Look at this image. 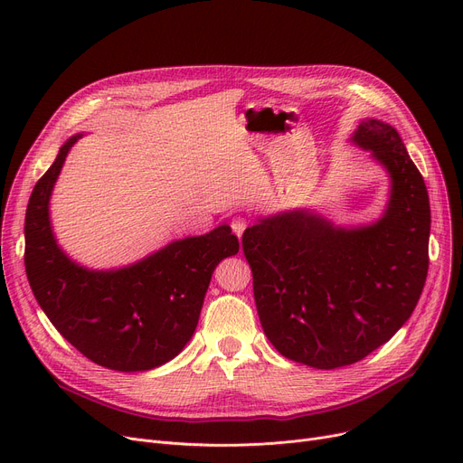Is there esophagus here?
I'll list each match as a JSON object with an SVG mask.
<instances>
[{"mask_svg":"<svg viewBox=\"0 0 463 463\" xmlns=\"http://www.w3.org/2000/svg\"><path fill=\"white\" fill-rule=\"evenodd\" d=\"M248 225H250V222H248V219L246 217H234L232 219V222H231V229H232V232L240 238L241 234H244V231L248 229Z\"/></svg>","mask_w":463,"mask_h":463,"instance_id":"esophagus-1","label":"esophagus"}]
</instances>
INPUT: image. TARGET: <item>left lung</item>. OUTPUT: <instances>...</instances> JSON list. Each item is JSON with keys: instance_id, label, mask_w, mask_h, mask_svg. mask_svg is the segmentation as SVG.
Wrapping results in <instances>:
<instances>
[{"instance_id": "1", "label": "left lung", "mask_w": 463, "mask_h": 463, "mask_svg": "<svg viewBox=\"0 0 463 463\" xmlns=\"http://www.w3.org/2000/svg\"><path fill=\"white\" fill-rule=\"evenodd\" d=\"M353 142L392 180L377 223L339 229L287 212L241 236L266 337L283 356L317 370L349 366L386 344L411 317L428 276L431 215L422 175L381 119H364Z\"/></svg>"}]
</instances>
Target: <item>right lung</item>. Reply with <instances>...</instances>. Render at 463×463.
I'll return each instance as SVG.
<instances>
[{
    "label": "right lung",
    "instance_id": "add662e5",
    "mask_svg": "<svg viewBox=\"0 0 463 463\" xmlns=\"http://www.w3.org/2000/svg\"><path fill=\"white\" fill-rule=\"evenodd\" d=\"M71 137L26 210L24 264L46 317L86 358L109 370L146 372L175 358L191 339L215 266L240 250L229 225L176 240L121 270L95 272L56 244L48 201L72 144Z\"/></svg>",
    "mask_w": 463,
    "mask_h": 463
}]
</instances>
